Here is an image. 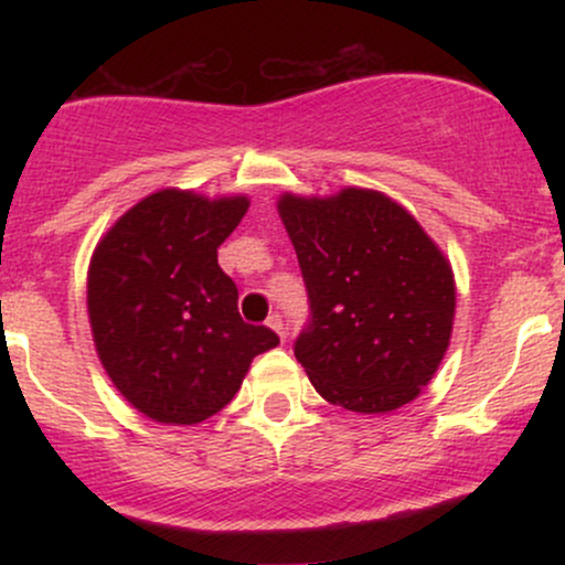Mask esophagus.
<instances>
[{
    "label": "esophagus",
    "instance_id": "1",
    "mask_svg": "<svg viewBox=\"0 0 565 565\" xmlns=\"http://www.w3.org/2000/svg\"><path fill=\"white\" fill-rule=\"evenodd\" d=\"M268 327L274 329V332L281 337V340H284V337H287V327H284V319L278 313H270L268 316Z\"/></svg>",
    "mask_w": 565,
    "mask_h": 565
}]
</instances>
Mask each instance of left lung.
Returning <instances> with one entry per match:
<instances>
[{"mask_svg": "<svg viewBox=\"0 0 565 565\" xmlns=\"http://www.w3.org/2000/svg\"><path fill=\"white\" fill-rule=\"evenodd\" d=\"M313 321L295 355L329 404L387 414L436 377L451 342L449 257L398 201L348 185L332 196L281 193Z\"/></svg>", "mask_w": 565, "mask_h": 565, "instance_id": "left-lung-1", "label": "left lung"}]
</instances>
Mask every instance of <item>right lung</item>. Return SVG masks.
Masks as SVG:
<instances>
[{
    "instance_id": "obj_1",
    "label": "right lung",
    "mask_w": 565,
    "mask_h": 565,
    "mask_svg": "<svg viewBox=\"0 0 565 565\" xmlns=\"http://www.w3.org/2000/svg\"><path fill=\"white\" fill-rule=\"evenodd\" d=\"M249 210L246 193L161 188L100 236L87 270V316L108 380L142 417L196 425L231 404L255 355L278 345L238 316L217 246Z\"/></svg>"
}]
</instances>
